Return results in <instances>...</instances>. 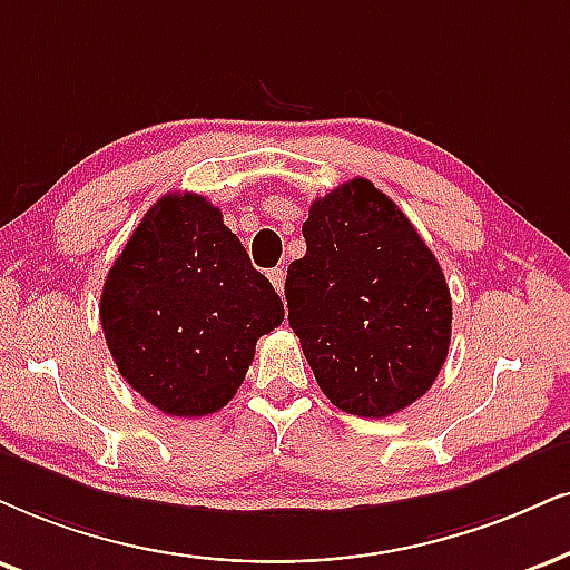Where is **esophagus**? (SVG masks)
Listing matches in <instances>:
<instances>
[{"mask_svg": "<svg viewBox=\"0 0 570 570\" xmlns=\"http://www.w3.org/2000/svg\"><path fill=\"white\" fill-rule=\"evenodd\" d=\"M269 279H272L274 291L283 296V293H285V269H283V266H274V269L269 272Z\"/></svg>", "mask_w": 570, "mask_h": 570, "instance_id": "obj_1", "label": "esophagus"}]
</instances>
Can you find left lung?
<instances>
[{"label":"left lung","mask_w":570,"mask_h":570,"mask_svg":"<svg viewBox=\"0 0 570 570\" xmlns=\"http://www.w3.org/2000/svg\"><path fill=\"white\" fill-rule=\"evenodd\" d=\"M306 256L287 266V320L320 389L338 410L389 417L444 367L452 296L412 222L370 179L317 198Z\"/></svg>","instance_id":"8db88e82"}]
</instances>
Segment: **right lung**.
Returning <instances> with one entry per match:
<instances>
[{"label": "right lung", "instance_id": "1", "mask_svg": "<svg viewBox=\"0 0 570 570\" xmlns=\"http://www.w3.org/2000/svg\"><path fill=\"white\" fill-rule=\"evenodd\" d=\"M269 279L193 193L164 195L110 266L105 341L124 381L171 417L219 412L240 389L256 341L283 325Z\"/></svg>", "mask_w": 570, "mask_h": 570}]
</instances>
